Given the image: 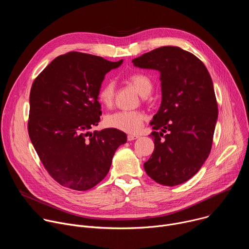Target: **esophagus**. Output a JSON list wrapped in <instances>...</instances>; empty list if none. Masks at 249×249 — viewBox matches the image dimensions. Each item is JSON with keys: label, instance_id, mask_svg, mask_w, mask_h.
Segmentation results:
<instances>
[{"label": "esophagus", "instance_id": "34e87169", "mask_svg": "<svg viewBox=\"0 0 249 249\" xmlns=\"http://www.w3.org/2000/svg\"><path fill=\"white\" fill-rule=\"evenodd\" d=\"M138 138H139V136H137V135H128V136H127L128 141H134V140H136V139H138Z\"/></svg>", "mask_w": 249, "mask_h": 249}]
</instances>
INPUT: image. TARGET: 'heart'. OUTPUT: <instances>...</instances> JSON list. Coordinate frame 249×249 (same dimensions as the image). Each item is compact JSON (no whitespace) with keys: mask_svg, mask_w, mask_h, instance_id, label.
Returning <instances> with one entry per match:
<instances>
[{"mask_svg":"<svg viewBox=\"0 0 249 249\" xmlns=\"http://www.w3.org/2000/svg\"><path fill=\"white\" fill-rule=\"evenodd\" d=\"M128 82L133 86L141 95H148L153 89L151 80L144 75H133L128 79ZM115 87L111 82L105 83L98 91V100L106 107H110L114 101ZM146 119L145 114L142 111H117L108 114L105 117V124L109 128H113L125 133H138L143 127Z\"/></svg>","mask_w":249,"mask_h":249,"instance_id":"1","label":"heart"}]
</instances>
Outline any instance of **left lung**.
I'll return each instance as SVG.
<instances>
[{"instance_id":"obj_1","label":"left lung","mask_w":249,"mask_h":249,"mask_svg":"<svg viewBox=\"0 0 249 249\" xmlns=\"http://www.w3.org/2000/svg\"><path fill=\"white\" fill-rule=\"evenodd\" d=\"M135 67L160 72V106L151 137L155 151L144 163L156 182L175 186L189 180L211 152L218 119L213 81L192 53L163 46L132 60Z\"/></svg>"}]
</instances>
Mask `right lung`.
Returning <instances> with one entry per match:
<instances>
[{"label":"right lung","mask_w":249,"mask_h":249,"mask_svg":"<svg viewBox=\"0 0 249 249\" xmlns=\"http://www.w3.org/2000/svg\"><path fill=\"white\" fill-rule=\"evenodd\" d=\"M123 60L69 52L55 58L35 79L29 95L28 134L49 174L62 186L85 191L108 173L122 131L108 128L92 134L101 107L98 91L105 75Z\"/></svg>","instance_id":"add662e5"}]
</instances>
